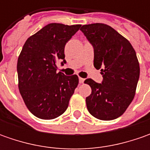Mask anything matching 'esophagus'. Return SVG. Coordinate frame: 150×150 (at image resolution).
Returning <instances> with one entry per match:
<instances>
[{
    "instance_id": "obj_1",
    "label": "esophagus",
    "mask_w": 150,
    "mask_h": 150,
    "mask_svg": "<svg viewBox=\"0 0 150 150\" xmlns=\"http://www.w3.org/2000/svg\"><path fill=\"white\" fill-rule=\"evenodd\" d=\"M83 82H84V79H83V78H79V83H83Z\"/></svg>"
}]
</instances>
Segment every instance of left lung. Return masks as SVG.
I'll list each match as a JSON object with an SVG mask.
<instances>
[{
    "label": "left lung",
    "instance_id": "obj_1",
    "mask_svg": "<svg viewBox=\"0 0 150 150\" xmlns=\"http://www.w3.org/2000/svg\"><path fill=\"white\" fill-rule=\"evenodd\" d=\"M80 30L93 47V65L101 68L103 78L102 83L91 78L84 81L92 88L86 98L88 110L98 119H115L126 111L135 95L140 72L135 51L108 25L93 23Z\"/></svg>",
    "mask_w": 150,
    "mask_h": 150
}]
</instances>
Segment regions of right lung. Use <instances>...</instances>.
Instances as JSON below:
<instances>
[{
	"label": "right lung",
	"mask_w": 150,
	"mask_h": 150,
	"mask_svg": "<svg viewBox=\"0 0 150 150\" xmlns=\"http://www.w3.org/2000/svg\"><path fill=\"white\" fill-rule=\"evenodd\" d=\"M80 26L50 23L22 47L17 61L18 88L27 108L38 118H57L68 107L78 77L57 72V63H66L65 45Z\"/></svg>",
	"instance_id": "add662e5"
}]
</instances>
